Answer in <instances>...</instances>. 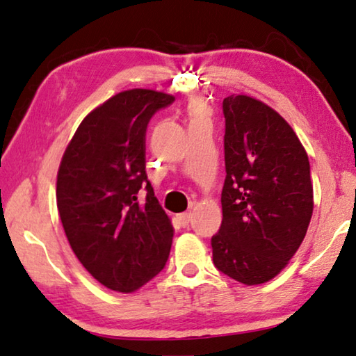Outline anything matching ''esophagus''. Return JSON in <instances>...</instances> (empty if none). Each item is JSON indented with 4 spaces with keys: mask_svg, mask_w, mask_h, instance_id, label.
I'll use <instances>...</instances> for the list:
<instances>
[{
    "mask_svg": "<svg viewBox=\"0 0 356 356\" xmlns=\"http://www.w3.org/2000/svg\"><path fill=\"white\" fill-rule=\"evenodd\" d=\"M178 220H179V225L181 227H189V222H191V213H183V214H178Z\"/></svg>",
    "mask_w": 356,
    "mask_h": 356,
    "instance_id": "1",
    "label": "esophagus"
}]
</instances>
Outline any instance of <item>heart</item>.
<instances>
[{
  "label": "heart",
  "mask_w": 356,
  "mask_h": 356,
  "mask_svg": "<svg viewBox=\"0 0 356 356\" xmlns=\"http://www.w3.org/2000/svg\"><path fill=\"white\" fill-rule=\"evenodd\" d=\"M189 117H191V122H195V120H200V118H207V108H204V104L202 103H191L189 104Z\"/></svg>",
  "instance_id": "b5f03b06"
}]
</instances>
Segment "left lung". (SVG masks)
<instances>
[{
    "label": "left lung",
    "mask_w": 356,
    "mask_h": 356,
    "mask_svg": "<svg viewBox=\"0 0 356 356\" xmlns=\"http://www.w3.org/2000/svg\"><path fill=\"white\" fill-rule=\"evenodd\" d=\"M225 183L222 225L211 239L214 266L261 284L294 257L313 216L308 154L289 123L259 99H223Z\"/></svg>",
    "instance_id": "obj_1"
}]
</instances>
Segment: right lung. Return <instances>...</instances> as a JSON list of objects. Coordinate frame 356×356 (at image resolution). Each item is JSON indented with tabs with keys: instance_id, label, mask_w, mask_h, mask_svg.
Returning <instances> with one entry per match:
<instances>
[{
	"instance_id": "right-lung-1",
	"label": "right lung",
	"mask_w": 356,
	"mask_h": 356,
	"mask_svg": "<svg viewBox=\"0 0 356 356\" xmlns=\"http://www.w3.org/2000/svg\"><path fill=\"white\" fill-rule=\"evenodd\" d=\"M173 102L148 89L117 93L81 122L62 156L56 186L62 227L86 270L112 291L139 289L170 253L173 227L147 178L145 133Z\"/></svg>"
}]
</instances>
